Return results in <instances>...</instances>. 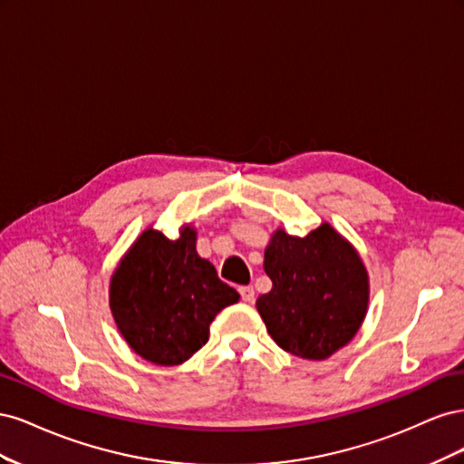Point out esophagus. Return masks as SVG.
<instances>
[{
  "mask_svg": "<svg viewBox=\"0 0 464 464\" xmlns=\"http://www.w3.org/2000/svg\"><path fill=\"white\" fill-rule=\"evenodd\" d=\"M237 290H240V296H242V300H244L246 304H251V302L256 300V290H254V286H240Z\"/></svg>",
  "mask_w": 464,
  "mask_h": 464,
  "instance_id": "1",
  "label": "esophagus"
}]
</instances>
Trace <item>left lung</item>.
Instances as JSON below:
<instances>
[{"instance_id":"8db88e82","label":"left lung","mask_w":464,"mask_h":464,"mask_svg":"<svg viewBox=\"0 0 464 464\" xmlns=\"http://www.w3.org/2000/svg\"><path fill=\"white\" fill-rule=\"evenodd\" d=\"M263 269L273 288L256 305L280 348L325 360L354 339L368 314L370 276L356 247L329 222L304 237L276 228Z\"/></svg>"}]
</instances>
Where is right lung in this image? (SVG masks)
<instances>
[{
	"label": "right lung",
	"instance_id": "add662e5",
	"mask_svg": "<svg viewBox=\"0 0 464 464\" xmlns=\"http://www.w3.org/2000/svg\"><path fill=\"white\" fill-rule=\"evenodd\" d=\"M198 230L179 228L176 240L145 228L110 276V310L125 343L157 366H179L208 341L224 307L240 300L210 261L199 257Z\"/></svg>",
	"mask_w": 464,
	"mask_h": 464
}]
</instances>
